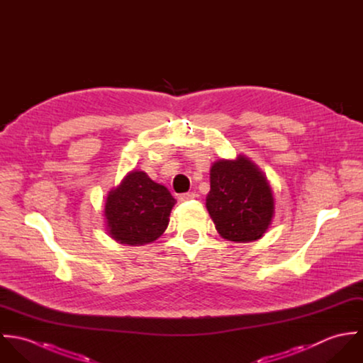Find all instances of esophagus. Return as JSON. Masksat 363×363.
Returning <instances> with one entry per match:
<instances>
[{"label":"esophagus","mask_w":363,"mask_h":363,"mask_svg":"<svg viewBox=\"0 0 363 363\" xmlns=\"http://www.w3.org/2000/svg\"><path fill=\"white\" fill-rule=\"evenodd\" d=\"M196 197H197V194H196V193L189 191V193H183V194H180V196H179V200H180V201H190V200H194Z\"/></svg>","instance_id":"esophagus-1"}]
</instances>
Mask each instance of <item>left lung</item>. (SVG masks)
<instances>
[{"instance_id":"8db88e82","label":"left lung","mask_w":363,"mask_h":363,"mask_svg":"<svg viewBox=\"0 0 363 363\" xmlns=\"http://www.w3.org/2000/svg\"><path fill=\"white\" fill-rule=\"evenodd\" d=\"M208 212L218 233L245 243L262 238L274 216V197L267 177L246 156L216 160L209 170Z\"/></svg>"}]
</instances>
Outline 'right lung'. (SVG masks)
Instances as JSON below:
<instances>
[{"label": "right lung", "instance_id": "1", "mask_svg": "<svg viewBox=\"0 0 363 363\" xmlns=\"http://www.w3.org/2000/svg\"><path fill=\"white\" fill-rule=\"evenodd\" d=\"M174 204L176 200L164 186L151 180L145 172L133 170L107 194V232L121 245L152 243L166 230Z\"/></svg>", "mask_w": 363, "mask_h": 363}]
</instances>
